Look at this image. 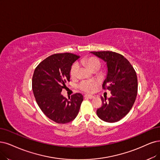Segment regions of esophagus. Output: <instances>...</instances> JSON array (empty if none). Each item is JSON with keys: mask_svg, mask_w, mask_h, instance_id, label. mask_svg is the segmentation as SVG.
I'll use <instances>...</instances> for the list:
<instances>
[{"mask_svg": "<svg viewBox=\"0 0 160 160\" xmlns=\"http://www.w3.org/2000/svg\"><path fill=\"white\" fill-rule=\"evenodd\" d=\"M84 98H88V99H93V98H94V96H91V95H88V94H86V95L84 96Z\"/></svg>", "mask_w": 160, "mask_h": 160, "instance_id": "esophagus-1", "label": "esophagus"}]
</instances>
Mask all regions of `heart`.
<instances>
[{
    "label": "heart",
    "instance_id": "heart-1",
    "mask_svg": "<svg viewBox=\"0 0 160 160\" xmlns=\"http://www.w3.org/2000/svg\"><path fill=\"white\" fill-rule=\"evenodd\" d=\"M82 62L86 64V66L89 68L92 71L98 69L99 70L100 67H101V63L99 61V59L94 57H90L84 58L82 60ZM79 69V65L78 63H74L70 68V74L72 78H75L78 73ZM98 85V82L97 80H85L81 82V83L79 85L80 90L82 91L92 93L95 90L96 86Z\"/></svg>",
    "mask_w": 160,
    "mask_h": 160
}]
</instances>
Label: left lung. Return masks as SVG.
<instances>
[{
  "instance_id": "left-lung-1",
  "label": "left lung",
  "mask_w": 160,
  "mask_h": 160,
  "mask_svg": "<svg viewBox=\"0 0 160 160\" xmlns=\"http://www.w3.org/2000/svg\"><path fill=\"white\" fill-rule=\"evenodd\" d=\"M90 52L107 63V77L102 86L111 93L108 99L102 97L103 104L98 109L97 115L105 122L119 121L134 103L138 92L137 73L127 59L119 53L109 51Z\"/></svg>"
}]
</instances>
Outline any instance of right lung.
Here are the masks:
<instances>
[{"label":"right lung","instance_id":"right-lung-1","mask_svg":"<svg viewBox=\"0 0 160 160\" xmlns=\"http://www.w3.org/2000/svg\"><path fill=\"white\" fill-rule=\"evenodd\" d=\"M80 57L70 52L52 55L35 68L32 78L33 95L43 113L57 123L73 121L80 110L83 96L76 93L68 99L61 92L70 81L72 64Z\"/></svg>","mask_w":160,"mask_h":160}]
</instances>
